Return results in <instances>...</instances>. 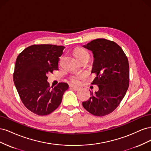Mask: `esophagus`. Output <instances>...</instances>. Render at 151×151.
Here are the masks:
<instances>
[{
  "instance_id": "esophagus-1",
  "label": "esophagus",
  "mask_w": 151,
  "mask_h": 151,
  "mask_svg": "<svg viewBox=\"0 0 151 151\" xmlns=\"http://www.w3.org/2000/svg\"><path fill=\"white\" fill-rule=\"evenodd\" d=\"M69 87H70V88H71V89H74V91H78V90H79V89H80L79 87L73 85V84H70V85L69 86Z\"/></svg>"
}]
</instances>
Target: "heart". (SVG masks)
<instances>
[{"label":"heart","mask_w":151,"mask_h":151,"mask_svg":"<svg viewBox=\"0 0 151 151\" xmlns=\"http://www.w3.org/2000/svg\"><path fill=\"white\" fill-rule=\"evenodd\" d=\"M74 55L76 58H79L82 57H84L86 55H89L85 50L82 48H77L74 50ZM82 77L81 75H74L70 77V79L72 82L74 83H78Z\"/></svg>","instance_id":"1"}]
</instances>
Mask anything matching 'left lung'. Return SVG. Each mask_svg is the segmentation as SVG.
Returning a JSON list of instances; mask_svg holds the SVG:
<instances>
[{"label":"left lung","mask_w":151,"mask_h":151,"mask_svg":"<svg viewBox=\"0 0 151 151\" xmlns=\"http://www.w3.org/2000/svg\"><path fill=\"white\" fill-rule=\"evenodd\" d=\"M83 47L93 53L91 73L96 77L91 84L98 85L99 90L94 94L91 92L83 106L94 116L107 115L118 106L129 86V60L122 48L113 41L98 38Z\"/></svg>","instance_id":"8db88e82"}]
</instances>
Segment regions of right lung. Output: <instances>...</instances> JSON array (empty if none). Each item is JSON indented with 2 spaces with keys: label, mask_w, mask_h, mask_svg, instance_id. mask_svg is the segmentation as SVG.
Masks as SVG:
<instances>
[{
  "label": "right lung",
  "mask_w": 151,
  "mask_h": 151,
  "mask_svg": "<svg viewBox=\"0 0 151 151\" xmlns=\"http://www.w3.org/2000/svg\"><path fill=\"white\" fill-rule=\"evenodd\" d=\"M64 48L48 44L33 45L17 57L14 83L22 103L36 115H47L55 110L68 88L65 83L51 88L47 82V75L58 70L59 57Z\"/></svg>",
  "instance_id": "add662e5"
}]
</instances>
